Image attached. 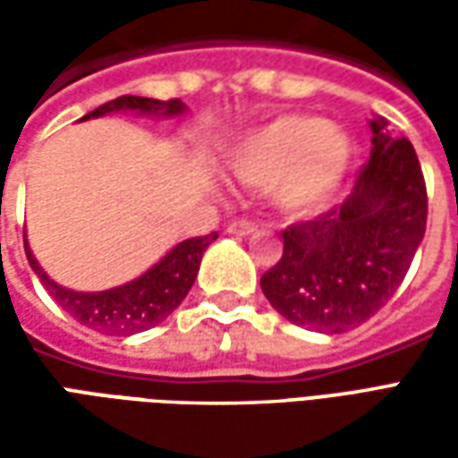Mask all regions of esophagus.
<instances>
[{
	"label": "esophagus",
	"instance_id": "1",
	"mask_svg": "<svg viewBox=\"0 0 458 458\" xmlns=\"http://www.w3.org/2000/svg\"><path fill=\"white\" fill-rule=\"evenodd\" d=\"M230 235H252V233H258V225L252 223V220H233L228 225Z\"/></svg>",
	"mask_w": 458,
	"mask_h": 458
}]
</instances>
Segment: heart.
I'll use <instances>...</instances> for the list:
<instances>
[{
    "label": "heart",
    "mask_w": 458,
    "mask_h": 458,
    "mask_svg": "<svg viewBox=\"0 0 458 458\" xmlns=\"http://www.w3.org/2000/svg\"><path fill=\"white\" fill-rule=\"evenodd\" d=\"M353 161L348 131L318 114H282L248 131L230 151V171L248 186H272L289 216H317L334 200Z\"/></svg>",
    "instance_id": "heart-1"
}]
</instances>
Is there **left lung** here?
Listing matches in <instances>:
<instances>
[{"mask_svg":"<svg viewBox=\"0 0 458 458\" xmlns=\"http://www.w3.org/2000/svg\"><path fill=\"white\" fill-rule=\"evenodd\" d=\"M373 147L351 196L282 233L284 252L259 287L294 327L344 334L383 309L427 228V186L412 144L370 120Z\"/></svg>","mask_w":458,"mask_h":458,"instance_id":"left-lung-1","label":"left lung"}]
</instances>
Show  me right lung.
Segmentation results:
<instances>
[{
	"mask_svg": "<svg viewBox=\"0 0 458 458\" xmlns=\"http://www.w3.org/2000/svg\"><path fill=\"white\" fill-rule=\"evenodd\" d=\"M113 113H134V114H159V117H179L186 113V105L181 100H154V98H137V95H122L110 103L100 105L98 110L88 113L83 120L90 117H105ZM218 233H210L203 238H189L171 248L164 258L149 267L144 275L131 279L120 287L105 289V292H75L64 284H58L48 277L44 267L36 262L34 252L29 248L24 235V250L29 265L41 279V284L48 289V294L61 307L78 318L83 327L95 328L107 336H131L147 328L157 327L169 317L174 309L186 299L189 289L199 275L200 258Z\"/></svg>",
	"mask_w": 458,
	"mask_h": 458,
	"instance_id": "1",
	"label": "right lung"
}]
</instances>
